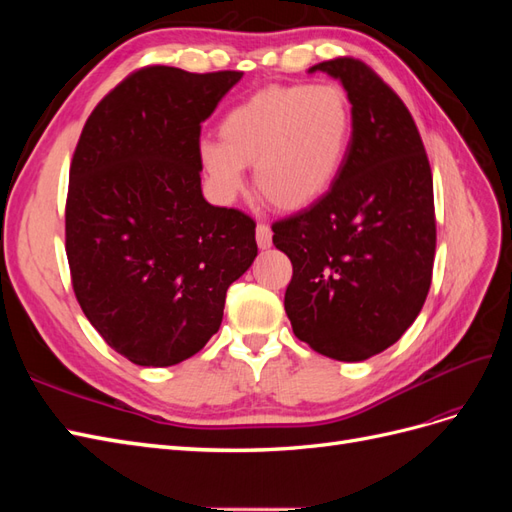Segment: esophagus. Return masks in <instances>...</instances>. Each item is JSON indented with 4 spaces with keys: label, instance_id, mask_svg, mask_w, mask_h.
Returning a JSON list of instances; mask_svg holds the SVG:
<instances>
[{
    "label": "esophagus",
    "instance_id": "esophagus-1",
    "mask_svg": "<svg viewBox=\"0 0 512 512\" xmlns=\"http://www.w3.org/2000/svg\"><path fill=\"white\" fill-rule=\"evenodd\" d=\"M256 243L260 250H269L271 243H273V232L267 224H258L256 226Z\"/></svg>",
    "mask_w": 512,
    "mask_h": 512
}]
</instances>
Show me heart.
Listing matches in <instances>:
<instances>
[{
	"mask_svg": "<svg viewBox=\"0 0 512 512\" xmlns=\"http://www.w3.org/2000/svg\"><path fill=\"white\" fill-rule=\"evenodd\" d=\"M352 138V108L335 85H273L235 106L220 141L198 143V164L220 203L243 190L245 170L280 211H303L327 196Z\"/></svg>",
	"mask_w": 512,
	"mask_h": 512,
	"instance_id": "b5f03b06",
	"label": "heart"
}]
</instances>
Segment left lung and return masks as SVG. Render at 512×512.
I'll return each instance as SVG.
<instances>
[{
	"label": "left lung",
	"mask_w": 512,
	"mask_h": 512,
	"mask_svg": "<svg viewBox=\"0 0 512 512\" xmlns=\"http://www.w3.org/2000/svg\"><path fill=\"white\" fill-rule=\"evenodd\" d=\"M342 83L352 138L342 173L316 205L273 224L292 262L284 307L301 342L359 363L404 335L423 309L436 254L433 179L408 108L365 64L309 68Z\"/></svg>",
	"instance_id": "1"
}]
</instances>
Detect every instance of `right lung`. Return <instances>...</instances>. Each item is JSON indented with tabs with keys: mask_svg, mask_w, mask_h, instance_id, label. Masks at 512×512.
<instances>
[{
	"mask_svg": "<svg viewBox=\"0 0 512 512\" xmlns=\"http://www.w3.org/2000/svg\"><path fill=\"white\" fill-rule=\"evenodd\" d=\"M241 76L138 70L94 108L76 145L66 203L74 294L136 365L203 350L228 286L258 254L254 220L209 205L200 188V123Z\"/></svg>",
	"mask_w": 512,
	"mask_h": 512,
	"instance_id": "right-lung-1",
	"label": "right lung"
}]
</instances>
